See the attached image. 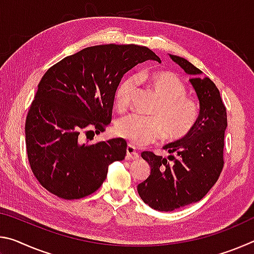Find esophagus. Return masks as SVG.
<instances>
[{"mask_svg":"<svg viewBox=\"0 0 254 254\" xmlns=\"http://www.w3.org/2000/svg\"><path fill=\"white\" fill-rule=\"evenodd\" d=\"M127 158L131 159V160H136L139 158V153H137L135 148L132 147V145H127Z\"/></svg>","mask_w":254,"mask_h":254,"instance_id":"obj_1","label":"esophagus"}]
</instances>
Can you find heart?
Returning a JSON list of instances; mask_svg holds the SVG:
<instances>
[{
  "instance_id": "1",
  "label": "heart",
  "mask_w": 254,
  "mask_h": 254,
  "mask_svg": "<svg viewBox=\"0 0 254 254\" xmlns=\"http://www.w3.org/2000/svg\"><path fill=\"white\" fill-rule=\"evenodd\" d=\"M141 80L157 100L150 112L151 118L130 115L121 119L115 127L118 135L134 147L156 142L163 133L168 140L188 135L198 121L199 107L195 100L186 95L184 81L170 71L144 74ZM134 92V79H123L115 91V106L120 111H126Z\"/></svg>"
}]
</instances>
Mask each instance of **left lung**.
<instances>
[{
    "label": "left lung",
    "instance_id": "1",
    "mask_svg": "<svg viewBox=\"0 0 254 254\" xmlns=\"http://www.w3.org/2000/svg\"><path fill=\"white\" fill-rule=\"evenodd\" d=\"M183 68L199 101V117L195 127L183 139L166 144L168 158L153 152L141 153L151 167L149 177L137 185L145 204L160 212H171L196 203L207 194L220 177L224 165L223 149L227 127L226 109L220 91L208 77L185 58L169 55Z\"/></svg>",
    "mask_w": 254,
    "mask_h": 254
}]
</instances>
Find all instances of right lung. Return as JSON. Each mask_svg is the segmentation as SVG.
Here are the masks:
<instances>
[{"label":"right lung","mask_w":254,"mask_h":254,"mask_svg":"<svg viewBox=\"0 0 254 254\" xmlns=\"http://www.w3.org/2000/svg\"><path fill=\"white\" fill-rule=\"evenodd\" d=\"M147 60L160 58L147 47L101 45L68 56L46 71L25 120V144L33 175L51 194L64 199L91 195L111 163L123 160L122 137L89 141L111 123L124 74Z\"/></svg>","instance_id":"obj_1"}]
</instances>
